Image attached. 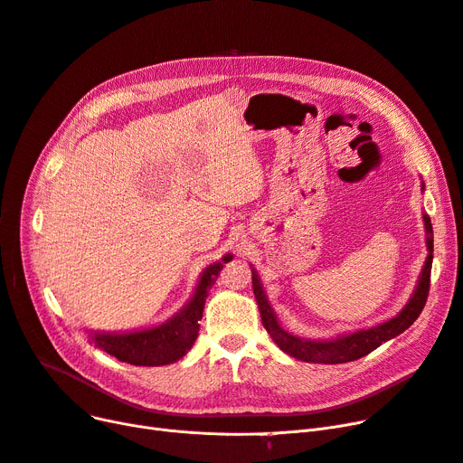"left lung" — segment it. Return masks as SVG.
<instances>
[{"mask_svg":"<svg viewBox=\"0 0 463 463\" xmlns=\"http://www.w3.org/2000/svg\"><path fill=\"white\" fill-rule=\"evenodd\" d=\"M424 190V183H422ZM424 230H426V249L428 256L424 261V268L420 277H418L416 288L411 296V299L405 303L403 309L395 315L393 318L377 324L367 329H358V332L352 334H343L334 339H305L299 335H294L280 326L275 311L271 309L269 299L266 296V290H263L261 280L252 268V290L254 298L260 309L261 324L268 329V334L271 339L277 343V346L286 352V354L301 360V362H311V364H345V362H354L364 356H367L369 352L379 348L383 343L398 337L403 334L405 329L420 317L428 292H430V273H431V261H433V228H431V220L424 213Z\"/></svg>","mask_w":463,"mask_h":463,"instance_id":"1","label":"left lung"}]
</instances>
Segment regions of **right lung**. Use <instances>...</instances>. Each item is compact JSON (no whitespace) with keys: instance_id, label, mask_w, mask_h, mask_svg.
I'll return each mask as SVG.
<instances>
[{"instance_id":"right-lung-1","label":"right lung","mask_w":463,"mask_h":463,"mask_svg":"<svg viewBox=\"0 0 463 463\" xmlns=\"http://www.w3.org/2000/svg\"><path fill=\"white\" fill-rule=\"evenodd\" d=\"M232 258V254H226L220 261L207 266L195 284L194 296L169 320L152 327L136 329V332H90V341L107 354L131 365L152 367L181 360L200 334V320L203 317L209 288L214 284L220 269L224 268V263Z\"/></svg>"}]
</instances>
